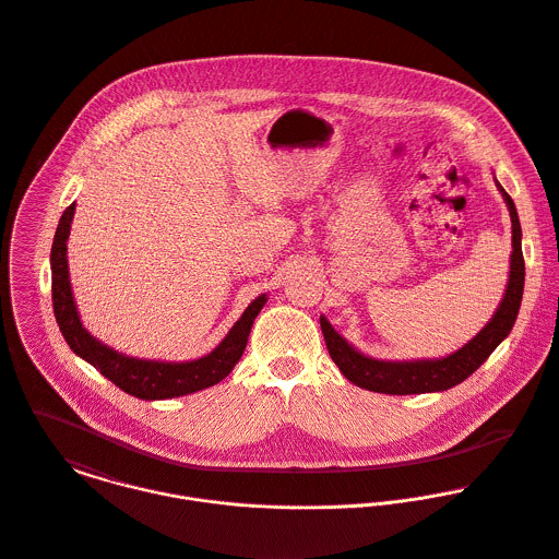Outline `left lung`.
Wrapping results in <instances>:
<instances>
[{
  "label": "left lung",
  "mask_w": 559,
  "mask_h": 559,
  "mask_svg": "<svg viewBox=\"0 0 559 559\" xmlns=\"http://www.w3.org/2000/svg\"><path fill=\"white\" fill-rule=\"evenodd\" d=\"M506 197L512 216V262H510V282L506 297L495 312L492 321L460 352L442 360H418V362H381L358 354L345 338L334 332V328L321 317V330L325 336L328 352L343 374L360 388L383 394H420L449 390L464 381L468 374L477 371L488 356L499 347V343L512 332L514 321L521 310L523 288H525V258L521 247V221L514 207L512 197L499 185Z\"/></svg>",
  "instance_id": "left-lung-1"
}]
</instances>
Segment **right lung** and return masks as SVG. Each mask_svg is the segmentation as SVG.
Returning <instances> with one entry per match:
<instances>
[{
  "instance_id": "right-lung-1",
  "label": "right lung",
  "mask_w": 559,
  "mask_h": 559,
  "mask_svg": "<svg viewBox=\"0 0 559 559\" xmlns=\"http://www.w3.org/2000/svg\"><path fill=\"white\" fill-rule=\"evenodd\" d=\"M75 212V203H71L58 223L53 245H51V301L58 328L67 341V345L91 362L104 377H108L115 385L123 392L139 396V399H174L190 394L203 388H210L225 379L236 362L240 360L251 325L266 304V295H260L251 306L245 310L240 321L231 328L225 341L207 356L192 360V362H154V360H139L128 358L110 347L95 341L80 323L71 286H69V269H67V238L71 229V218Z\"/></svg>"
}]
</instances>
